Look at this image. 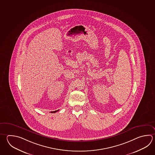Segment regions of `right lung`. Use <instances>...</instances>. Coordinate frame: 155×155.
I'll use <instances>...</instances> for the list:
<instances>
[{"label": "right lung", "instance_id": "right-lung-1", "mask_svg": "<svg viewBox=\"0 0 155 155\" xmlns=\"http://www.w3.org/2000/svg\"><path fill=\"white\" fill-rule=\"evenodd\" d=\"M58 110H56V111H51V113H55V112H58Z\"/></svg>", "mask_w": 155, "mask_h": 155}]
</instances>
